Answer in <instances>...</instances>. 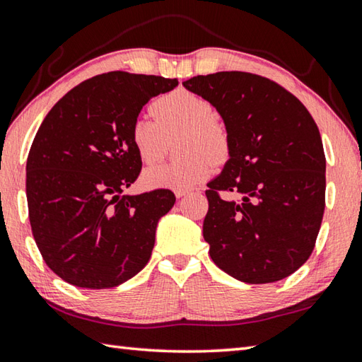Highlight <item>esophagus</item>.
I'll return each instance as SVG.
<instances>
[{
    "label": "esophagus",
    "mask_w": 362,
    "mask_h": 362,
    "mask_svg": "<svg viewBox=\"0 0 362 362\" xmlns=\"http://www.w3.org/2000/svg\"><path fill=\"white\" fill-rule=\"evenodd\" d=\"M187 194V192H175V198L177 199H180V198H183V196Z\"/></svg>",
    "instance_id": "1"
}]
</instances>
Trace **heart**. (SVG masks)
<instances>
[{
	"mask_svg": "<svg viewBox=\"0 0 362 362\" xmlns=\"http://www.w3.org/2000/svg\"><path fill=\"white\" fill-rule=\"evenodd\" d=\"M157 118L139 117L131 128V142L146 164L163 158L169 141L182 136L179 153L182 161L160 164L142 173L146 188H166L185 192L198 185L214 173V160L228 155V131L214 118V107L202 96L185 88L160 96L152 104Z\"/></svg>",
	"mask_w": 362,
	"mask_h": 362,
	"instance_id": "b5f03b06",
	"label": "heart"
}]
</instances>
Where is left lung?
Returning <instances> with one entry per match:
<instances>
[{"instance_id":"obj_1","label":"left lung","mask_w":362,"mask_h":362,"mask_svg":"<svg viewBox=\"0 0 362 362\" xmlns=\"http://www.w3.org/2000/svg\"><path fill=\"white\" fill-rule=\"evenodd\" d=\"M183 87L216 109L229 160L207 183L202 235L221 271L274 284L304 264L325 214L326 158L317 123L279 83L240 71L196 76ZM234 191L240 202L223 200Z\"/></svg>"}]
</instances>
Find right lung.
<instances>
[{
  "label": "right lung",
  "mask_w": 362,
  "mask_h": 362,
  "mask_svg": "<svg viewBox=\"0 0 362 362\" xmlns=\"http://www.w3.org/2000/svg\"><path fill=\"white\" fill-rule=\"evenodd\" d=\"M179 81L112 71L68 91L39 127L26 160L33 238L58 277L104 290L141 272L169 189L123 194L141 173L131 128L142 107Z\"/></svg>",
  "instance_id": "1"
}]
</instances>
